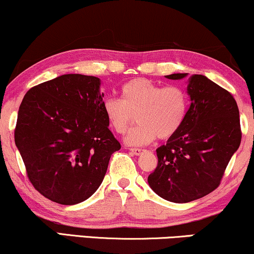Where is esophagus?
Masks as SVG:
<instances>
[{"instance_id": "1", "label": "esophagus", "mask_w": 254, "mask_h": 254, "mask_svg": "<svg viewBox=\"0 0 254 254\" xmlns=\"http://www.w3.org/2000/svg\"><path fill=\"white\" fill-rule=\"evenodd\" d=\"M129 150L133 152L134 155H136V156H140L141 154H143V152L145 151L144 149H140V148H130Z\"/></svg>"}]
</instances>
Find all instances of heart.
Segmentation results:
<instances>
[{
  "label": "heart",
  "instance_id": "1",
  "mask_svg": "<svg viewBox=\"0 0 254 254\" xmlns=\"http://www.w3.org/2000/svg\"><path fill=\"white\" fill-rule=\"evenodd\" d=\"M189 97L182 86H162L147 78H135L121 88V99L106 98L103 112L118 134L128 131L125 141L130 145H144L156 137L169 138L180 129L185 120Z\"/></svg>",
  "mask_w": 254,
  "mask_h": 254
}]
</instances>
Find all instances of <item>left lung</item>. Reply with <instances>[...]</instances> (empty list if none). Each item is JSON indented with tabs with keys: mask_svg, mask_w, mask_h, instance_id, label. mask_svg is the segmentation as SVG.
Segmentation results:
<instances>
[{
	"mask_svg": "<svg viewBox=\"0 0 254 254\" xmlns=\"http://www.w3.org/2000/svg\"><path fill=\"white\" fill-rule=\"evenodd\" d=\"M187 74L168 75L182 79ZM190 104L180 129L156 149L158 164L149 186L163 199L185 203L220 186L242 141L239 110L234 96L203 75L189 79Z\"/></svg>",
	"mask_w": 254,
	"mask_h": 254,
	"instance_id": "left-lung-1",
	"label": "left lung"
}]
</instances>
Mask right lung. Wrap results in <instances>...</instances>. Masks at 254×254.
<instances>
[{
	"label": "right lung",
	"instance_id": "add662e5",
	"mask_svg": "<svg viewBox=\"0 0 254 254\" xmlns=\"http://www.w3.org/2000/svg\"><path fill=\"white\" fill-rule=\"evenodd\" d=\"M99 86L95 76L62 75L31 88L19 106L15 143L27 178L57 203L89 199L121 148L104 116Z\"/></svg>",
	"mask_w": 254,
	"mask_h": 254
}]
</instances>
